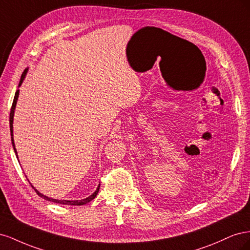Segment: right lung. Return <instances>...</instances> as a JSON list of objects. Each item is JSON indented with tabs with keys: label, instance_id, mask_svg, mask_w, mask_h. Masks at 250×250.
I'll use <instances>...</instances> for the list:
<instances>
[{
	"label": "right lung",
	"instance_id": "add662e5",
	"mask_svg": "<svg viewBox=\"0 0 250 250\" xmlns=\"http://www.w3.org/2000/svg\"><path fill=\"white\" fill-rule=\"evenodd\" d=\"M26 73H27V69L22 72V74H21V80H20V83H19V86L21 84V82H22V80H24V78H25V76H26ZM19 92L20 90L18 89L17 92H16V95H14V99H13V102H12V106H11V110H10V117H9V124H10V134H11V141H12V146H13V149H14V152H16V154H17V149H16V147H14V141H13V130H12V128H13V126H12V124H13V115H14V108H16V105H17V101H18V98H19ZM18 156V155H17ZM32 187V186H31ZM33 188H34V187H32ZM99 188H100V186L98 187V188L97 190L95 191V193L93 194V195H90L89 197H87V198H85V199H83V200H74V201H72V200H57V199H52V198H49V197H47V196H44V195H42V193H40L39 191L37 190H35V192L37 193V195L39 196H41V197H42V198H44V199H47V200H49V201H52V202H56V203H62V204H69V206H83V204H85V203H87V202H89V201H92L96 196H97V194H98V192H99Z\"/></svg>",
	"mask_w": 250,
	"mask_h": 250
}]
</instances>
